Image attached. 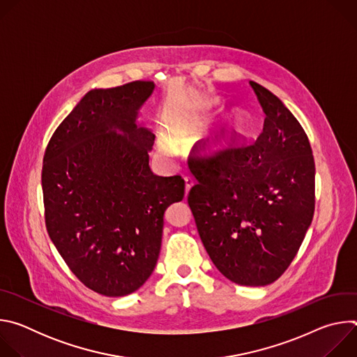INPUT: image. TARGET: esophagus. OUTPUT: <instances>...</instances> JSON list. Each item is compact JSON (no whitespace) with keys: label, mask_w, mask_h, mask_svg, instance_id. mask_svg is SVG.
Instances as JSON below:
<instances>
[{"label":"esophagus","mask_w":357,"mask_h":357,"mask_svg":"<svg viewBox=\"0 0 357 357\" xmlns=\"http://www.w3.org/2000/svg\"><path fill=\"white\" fill-rule=\"evenodd\" d=\"M193 185H195V181H193V178H192V176H185V188H186V196L189 195V192H190V189L193 188Z\"/></svg>","instance_id":"esophagus-1"}]
</instances>
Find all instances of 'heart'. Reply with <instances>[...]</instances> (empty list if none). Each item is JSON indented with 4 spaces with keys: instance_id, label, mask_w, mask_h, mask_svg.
Masks as SVG:
<instances>
[{
    "instance_id": "b5f03b06",
    "label": "heart",
    "mask_w": 357,
    "mask_h": 357,
    "mask_svg": "<svg viewBox=\"0 0 357 357\" xmlns=\"http://www.w3.org/2000/svg\"><path fill=\"white\" fill-rule=\"evenodd\" d=\"M243 126H244V117L241 114V112L238 110H233L227 126L220 130L216 135H213L206 144L203 146V155L206 157H218L227 152L238 139L241 131H243ZM185 141V137L179 135V134H174L169 132L168 134V139L167 138H161L158 141L160 149L161 152H164L165 155H171L174 152V145L172 144H181Z\"/></svg>"
}]
</instances>
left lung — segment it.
<instances>
[{"label":"left lung","mask_w":357,"mask_h":357,"mask_svg":"<svg viewBox=\"0 0 357 357\" xmlns=\"http://www.w3.org/2000/svg\"><path fill=\"white\" fill-rule=\"evenodd\" d=\"M264 128L250 146L195 161L188 196L200 240L216 268L247 287L288 268L315 211V162L307 134L270 90L250 82Z\"/></svg>","instance_id":"1"}]
</instances>
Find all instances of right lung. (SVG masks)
<instances>
[{"instance_id":"right-lung-1","label":"right lung","mask_w":357,"mask_h":357,"mask_svg":"<svg viewBox=\"0 0 357 357\" xmlns=\"http://www.w3.org/2000/svg\"><path fill=\"white\" fill-rule=\"evenodd\" d=\"M152 82L93 89L50 138L42 168L46 229L72 273L106 296L137 291L160 257L164 215L185 181L149 168L155 135L138 116Z\"/></svg>"}]
</instances>
